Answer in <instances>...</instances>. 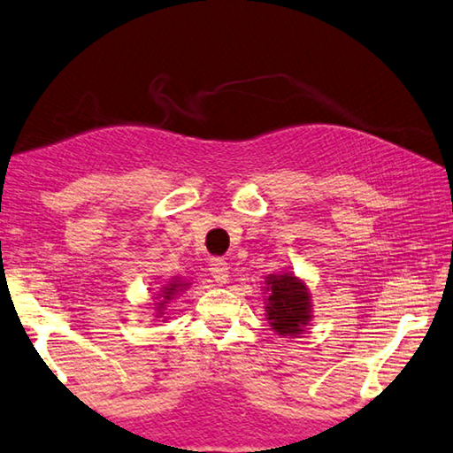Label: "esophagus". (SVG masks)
Masks as SVG:
<instances>
[{
	"label": "esophagus",
	"mask_w": 453,
	"mask_h": 453,
	"mask_svg": "<svg viewBox=\"0 0 453 453\" xmlns=\"http://www.w3.org/2000/svg\"><path fill=\"white\" fill-rule=\"evenodd\" d=\"M210 273L218 285H227L229 282V265L224 259H211Z\"/></svg>",
	"instance_id": "34e87169"
}]
</instances>
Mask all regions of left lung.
Listing matches in <instances>:
<instances>
[{"instance_id": "obj_1", "label": "left lung", "mask_w": 453, "mask_h": 453, "mask_svg": "<svg viewBox=\"0 0 453 453\" xmlns=\"http://www.w3.org/2000/svg\"><path fill=\"white\" fill-rule=\"evenodd\" d=\"M265 318L274 334L298 338L312 322V296L304 279L290 271L265 277Z\"/></svg>"}]
</instances>
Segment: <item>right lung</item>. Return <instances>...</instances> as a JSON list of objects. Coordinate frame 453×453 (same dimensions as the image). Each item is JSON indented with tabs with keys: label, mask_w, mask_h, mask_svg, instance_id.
Wrapping results in <instances>:
<instances>
[{
	"label": "right lung",
	"mask_w": 453,
	"mask_h": 453,
	"mask_svg": "<svg viewBox=\"0 0 453 453\" xmlns=\"http://www.w3.org/2000/svg\"><path fill=\"white\" fill-rule=\"evenodd\" d=\"M192 282H188L186 279H180V277H173L171 280L166 282V285H161V288L157 290V295L153 296V316L155 318H163V322L168 320L166 316V306L173 303L174 298H179L184 290L190 288Z\"/></svg>",
	"instance_id": "1"
}]
</instances>
